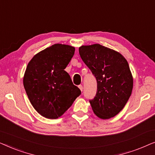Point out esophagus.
Instances as JSON below:
<instances>
[{"mask_svg":"<svg viewBox=\"0 0 155 155\" xmlns=\"http://www.w3.org/2000/svg\"><path fill=\"white\" fill-rule=\"evenodd\" d=\"M78 87L80 88V90H81V91H82V90H83V86H82V84H80V85L78 86Z\"/></svg>","mask_w":155,"mask_h":155,"instance_id":"esophagus-1","label":"esophagus"}]
</instances>
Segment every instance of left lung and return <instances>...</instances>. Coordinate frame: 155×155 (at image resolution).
<instances>
[{
  "mask_svg": "<svg viewBox=\"0 0 155 155\" xmlns=\"http://www.w3.org/2000/svg\"><path fill=\"white\" fill-rule=\"evenodd\" d=\"M79 54L97 80L90 103L99 118L108 119L124 109L132 93L133 80L128 61L120 53L100 44L82 46Z\"/></svg>",
  "mask_w": 155,
  "mask_h": 155,
  "instance_id": "1",
  "label": "left lung"
}]
</instances>
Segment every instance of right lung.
Wrapping results in <instances>:
<instances>
[{
  "instance_id": "obj_1",
  "label": "right lung",
  "mask_w": 155,
  "mask_h": 155,
  "mask_svg": "<svg viewBox=\"0 0 155 155\" xmlns=\"http://www.w3.org/2000/svg\"><path fill=\"white\" fill-rule=\"evenodd\" d=\"M74 54L73 46L54 44L36 54L27 65L24 87L31 105L44 117H60L81 94L64 71Z\"/></svg>"
}]
</instances>
